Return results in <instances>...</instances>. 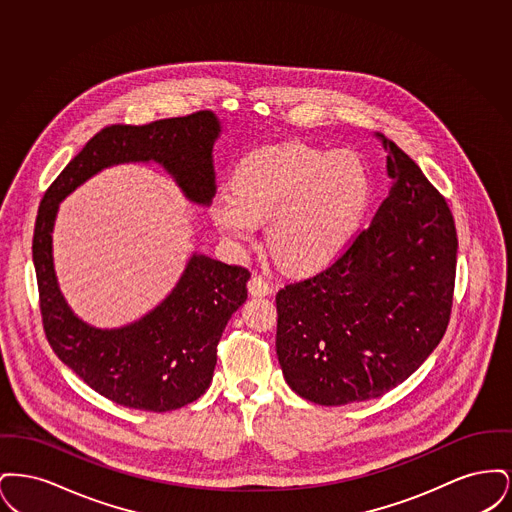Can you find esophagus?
Listing matches in <instances>:
<instances>
[{
	"label": "esophagus",
	"mask_w": 512,
	"mask_h": 512,
	"mask_svg": "<svg viewBox=\"0 0 512 512\" xmlns=\"http://www.w3.org/2000/svg\"><path fill=\"white\" fill-rule=\"evenodd\" d=\"M247 288H249V293L255 295V297H263V295H268V293L272 292V286L268 284L267 278H263L261 274L251 276L249 282H247Z\"/></svg>",
	"instance_id": "esophagus-1"
}]
</instances>
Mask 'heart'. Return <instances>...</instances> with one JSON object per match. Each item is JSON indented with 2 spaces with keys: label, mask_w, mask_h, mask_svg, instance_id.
<instances>
[{
  "label": "heart",
  "mask_w": 512,
  "mask_h": 512,
  "mask_svg": "<svg viewBox=\"0 0 512 512\" xmlns=\"http://www.w3.org/2000/svg\"><path fill=\"white\" fill-rule=\"evenodd\" d=\"M232 192L215 195L211 217L236 245L253 242L267 222L268 249L293 272H313L340 255L365 215L370 172L349 149L303 142L261 147L232 176Z\"/></svg>",
  "instance_id": "b5f03b06"
}]
</instances>
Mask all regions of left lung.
<instances>
[{
	"mask_svg": "<svg viewBox=\"0 0 512 512\" xmlns=\"http://www.w3.org/2000/svg\"><path fill=\"white\" fill-rule=\"evenodd\" d=\"M391 188L340 257L276 293V355L303 399L338 407L405 382L443 338L455 292L457 228L445 197L380 136Z\"/></svg>",
	"mask_w": 512,
	"mask_h": 512,
	"instance_id": "left-lung-1",
	"label": "left lung"
}]
</instances>
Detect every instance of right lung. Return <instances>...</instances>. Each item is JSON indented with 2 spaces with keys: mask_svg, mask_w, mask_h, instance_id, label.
I'll use <instances>...</instances> for the list:
<instances>
[{
  "mask_svg": "<svg viewBox=\"0 0 512 512\" xmlns=\"http://www.w3.org/2000/svg\"><path fill=\"white\" fill-rule=\"evenodd\" d=\"M219 130L217 117L209 111L142 126H105L51 182L38 207L32 259L49 345L92 390L130 409L165 413L205 393L217 365L222 330L247 299L251 272L194 255L155 311L121 330L92 328L74 317L57 288L51 263L57 205L109 165L151 159L171 172L186 197L209 203L215 195L211 149Z\"/></svg>",
  "mask_w": 512,
  "mask_h": 512,
  "instance_id": "right-lung-1",
  "label": "right lung"
}]
</instances>
